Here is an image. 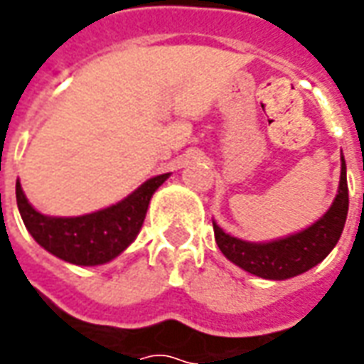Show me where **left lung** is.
I'll list each match as a JSON object with an SVG mask.
<instances>
[{
  "label": "left lung",
  "mask_w": 364,
  "mask_h": 364,
  "mask_svg": "<svg viewBox=\"0 0 364 364\" xmlns=\"http://www.w3.org/2000/svg\"><path fill=\"white\" fill-rule=\"evenodd\" d=\"M347 210H349V189H347L345 159L341 156V179H339L336 200L329 206L328 213L310 228L269 244H252L232 237L214 224V237L220 252L232 263H236L237 267L263 279L282 281L304 273L328 257V253L336 247L337 240L343 232Z\"/></svg>",
  "instance_id": "obj_1"
}]
</instances>
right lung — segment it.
Instances as JSON below:
<instances>
[{"instance_id": "add662e5", "label": "right lung", "mask_w": 364, "mask_h": 364, "mask_svg": "<svg viewBox=\"0 0 364 364\" xmlns=\"http://www.w3.org/2000/svg\"><path fill=\"white\" fill-rule=\"evenodd\" d=\"M167 177L169 173L151 177L119 205L75 218H52L36 213L23 195L19 181L15 185V193L21 218L31 236L46 252L74 265H101L114 259L132 244L142 228L154 191Z\"/></svg>"}]
</instances>
